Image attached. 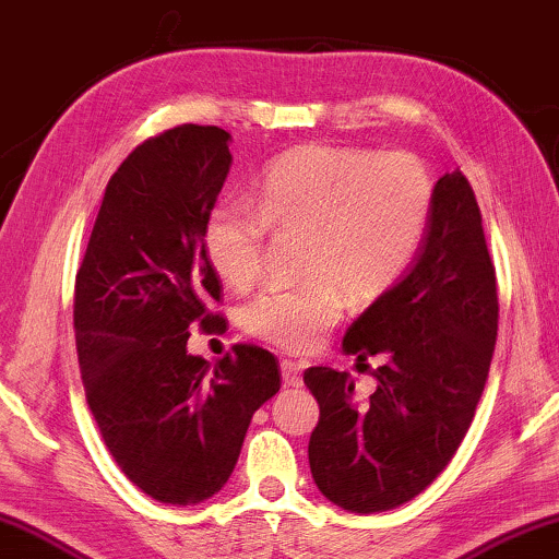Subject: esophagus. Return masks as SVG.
Here are the masks:
<instances>
[{
  "instance_id": "1",
  "label": "esophagus",
  "mask_w": 559,
  "mask_h": 559,
  "mask_svg": "<svg viewBox=\"0 0 559 559\" xmlns=\"http://www.w3.org/2000/svg\"><path fill=\"white\" fill-rule=\"evenodd\" d=\"M281 378L288 388H298L300 383H304V368H300L298 362H294V360H283L281 362Z\"/></svg>"
}]
</instances>
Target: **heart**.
<instances>
[{"mask_svg":"<svg viewBox=\"0 0 559 559\" xmlns=\"http://www.w3.org/2000/svg\"><path fill=\"white\" fill-rule=\"evenodd\" d=\"M428 168L411 154L308 144L283 154L259 186V209L218 201L206 221V253L218 278L246 288L261 273L269 228L304 234L294 288H265L241 311L255 338L311 350L341 321L345 297L370 304L391 290L418 253L432 211Z\"/></svg>","mask_w":559,"mask_h":559,"instance_id":"heart-1","label":"heart"}]
</instances>
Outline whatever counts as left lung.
<instances>
[{"label": "left lung", "mask_w": 559, "mask_h": 559, "mask_svg": "<svg viewBox=\"0 0 559 559\" xmlns=\"http://www.w3.org/2000/svg\"><path fill=\"white\" fill-rule=\"evenodd\" d=\"M418 255L343 338L348 356H383L376 393L333 368H308L321 405L308 442L313 480L358 515L401 508L445 471L471 428L498 338V286L483 216L463 174L440 176Z\"/></svg>", "instance_id": "8db88e82"}]
</instances>
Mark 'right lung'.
Segmentation results:
<instances>
[{"label": "right lung", "instance_id": "1", "mask_svg": "<svg viewBox=\"0 0 559 559\" xmlns=\"http://www.w3.org/2000/svg\"><path fill=\"white\" fill-rule=\"evenodd\" d=\"M231 134L183 127L144 141L106 186L76 273L74 331L88 407L121 473L156 502L199 504L226 485L278 362L236 345L191 356L189 325H218L206 221L231 168Z\"/></svg>", "mask_w": 559, "mask_h": 559}]
</instances>
